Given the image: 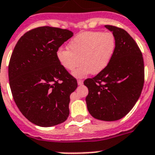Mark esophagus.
<instances>
[{"label": "esophagus", "instance_id": "esophagus-1", "mask_svg": "<svg viewBox=\"0 0 155 155\" xmlns=\"http://www.w3.org/2000/svg\"><path fill=\"white\" fill-rule=\"evenodd\" d=\"M78 85H81V84H83V81L82 80H78Z\"/></svg>", "mask_w": 155, "mask_h": 155}]
</instances>
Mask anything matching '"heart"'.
I'll use <instances>...</instances> for the list:
<instances>
[{
	"label": "heart",
	"instance_id": "heart-1",
	"mask_svg": "<svg viewBox=\"0 0 155 155\" xmlns=\"http://www.w3.org/2000/svg\"><path fill=\"white\" fill-rule=\"evenodd\" d=\"M116 48L115 37L110 32L86 31L71 40L68 48H60L56 52L58 61L69 71L81 65L73 74L84 78L92 73L97 74L107 67Z\"/></svg>",
	"mask_w": 155,
	"mask_h": 155
}]
</instances>
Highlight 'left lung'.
Returning <instances> with one entry per match:
<instances>
[{
	"mask_svg": "<svg viewBox=\"0 0 155 155\" xmlns=\"http://www.w3.org/2000/svg\"><path fill=\"white\" fill-rule=\"evenodd\" d=\"M105 27L115 37V51L107 67L84 84L88 89L85 100L91 115L112 121L125 117L138 100L143 87L144 63L137 42L125 30Z\"/></svg>",
	"mask_w": 155,
	"mask_h": 155,
	"instance_id": "obj_1",
	"label": "left lung"
}]
</instances>
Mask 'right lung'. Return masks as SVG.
I'll return each instance as SVG.
<instances>
[{"instance_id":"add662e5","label":"right lung","mask_w":155,"mask_h":155,"mask_svg":"<svg viewBox=\"0 0 155 155\" xmlns=\"http://www.w3.org/2000/svg\"><path fill=\"white\" fill-rule=\"evenodd\" d=\"M66 29L41 26L19 38L8 65L9 84L21 113L38 126L63 123L77 80L58 61L59 48L73 36Z\"/></svg>"}]
</instances>
